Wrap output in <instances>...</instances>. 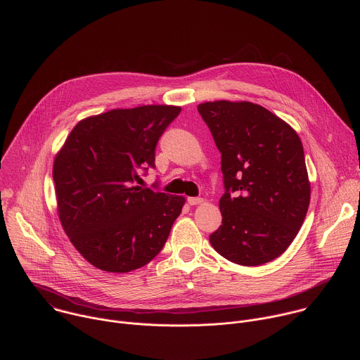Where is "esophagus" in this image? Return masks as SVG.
<instances>
[{
  "mask_svg": "<svg viewBox=\"0 0 360 360\" xmlns=\"http://www.w3.org/2000/svg\"><path fill=\"white\" fill-rule=\"evenodd\" d=\"M205 200L202 199V198H188L187 199V203L190 205V206H196V205H200V203H203Z\"/></svg>",
  "mask_w": 360,
  "mask_h": 360,
  "instance_id": "esophagus-1",
  "label": "esophagus"
}]
</instances>
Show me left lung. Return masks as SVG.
Segmentation results:
<instances>
[{
    "label": "left lung",
    "instance_id": "8db88e82",
    "mask_svg": "<svg viewBox=\"0 0 360 360\" xmlns=\"http://www.w3.org/2000/svg\"><path fill=\"white\" fill-rule=\"evenodd\" d=\"M222 154V225L209 236L217 254L255 266L278 258L310 205V180L298 134L261 105L214 101L198 106Z\"/></svg>",
    "mask_w": 360,
    "mask_h": 360
}]
</instances>
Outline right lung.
I'll use <instances>...</instances> for the list:
<instances>
[{"instance_id": "obj_1", "label": "right lung", "mask_w": 360, "mask_h": 360, "mask_svg": "<svg viewBox=\"0 0 360 360\" xmlns=\"http://www.w3.org/2000/svg\"><path fill=\"white\" fill-rule=\"evenodd\" d=\"M174 105L112 109L79 121L53 162L63 231L89 264L129 272L162 250L186 199L136 186L154 167L158 138Z\"/></svg>"}]
</instances>
